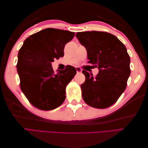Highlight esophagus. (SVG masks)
Here are the masks:
<instances>
[{"mask_svg":"<svg viewBox=\"0 0 148 148\" xmlns=\"http://www.w3.org/2000/svg\"><path fill=\"white\" fill-rule=\"evenodd\" d=\"M76 70L77 72H81V69L79 67H76Z\"/></svg>","mask_w":148,"mask_h":148,"instance_id":"esophagus-1","label":"esophagus"}]
</instances>
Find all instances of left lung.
Returning <instances> with one entry per match:
<instances>
[{
	"instance_id": "obj_1",
	"label": "left lung",
	"mask_w": 148,
	"mask_h": 148,
	"mask_svg": "<svg viewBox=\"0 0 148 148\" xmlns=\"http://www.w3.org/2000/svg\"><path fill=\"white\" fill-rule=\"evenodd\" d=\"M76 37L87 51L88 62L99 69L95 76L83 71L82 97L88 105L104 109L117 101L130 74V56L126 47L115 36L98 31L77 32Z\"/></svg>"
}]
</instances>
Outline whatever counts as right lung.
Masks as SVG:
<instances>
[{"label": "right lung", "mask_w": 148, "mask_h": 148, "mask_svg": "<svg viewBox=\"0 0 148 148\" xmlns=\"http://www.w3.org/2000/svg\"><path fill=\"white\" fill-rule=\"evenodd\" d=\"M74 34L52 28L43 29L27 38L19 51L16 67L21 90L36 108L49 111L64 102L66 86L76 70L68 65L56 73L51 63L64 56L65 46Z\"/></svg>", "instance_id": "add662e5"}]
</instances>
